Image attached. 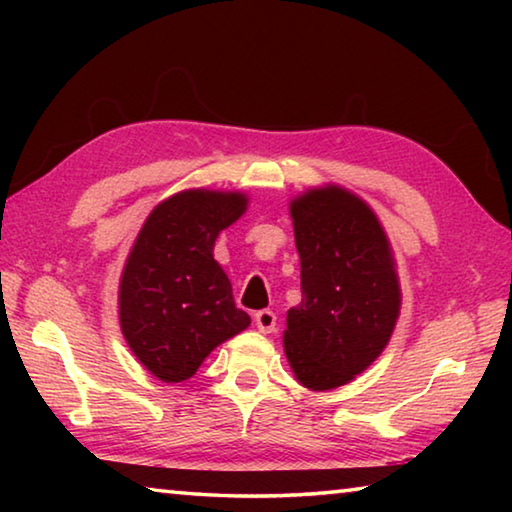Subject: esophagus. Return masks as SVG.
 Segmentation results:
<instances>
[{"label": "esophagus", "instance_id": "esophagus-1", "mask_svg": "<svg viewBox=\"0 0 512 512\" xmlns=\"http://www.w3.org/2000/svg\"><path fill=\"white\" fill-rule=\"evenodd\" d=\"M255 325H257L259 332L271 334V332H275L277 316L273 314L271 309H262V311H257V314H255Z\"/></svg>", "mask_w": 512, "mask_h": 512}]
</instances>
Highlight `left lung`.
Instances as JSON below:
<instances>
[{"label":"left lung","mask_w":512,"mask_h":512,"mask_svg":"<svg viewBox=\"0 0 512 512\" xmlns=\"http://www.w3.org/2000/svg\"><path fill=\"white\" fill-rule=\"evenodd\" d=\"M302 302L287 311L284 352L311 391L361 375L391 341L402 291L377 214L348 189L325 185L289 205Z\"/></svg>","instance_id":"left-lung-1"}]
</instances>
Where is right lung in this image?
I'll return each mask as SVG.
<instances>
[{"label": "right lung", "instance_id": "1", "mask_svg": "<svg viewBox=\"0 0 512 512\" xmlns=\"http://www.w3.org/2000/svg\"><path fill=\"white\" fill-rule=\"evenodd\" d=\"M246 207L241 192L185 189L153 207L128 253L119 280L121 334L164 384L196 375L216 345L250 325L212 255L219 232Z\"/></svg>", "mask_w": 512, "mask_h": 512}]
</instances>
